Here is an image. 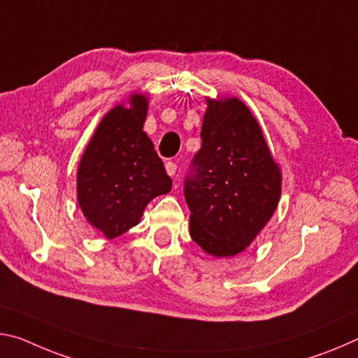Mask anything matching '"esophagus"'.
<instances>
[{"mask_svg": "<svg viewBox=\"0 0 358 358\" xmlns=\"http://www.w3.org/2000/svg\"><path fill=\"white\" fill-rule=\"evenodd\" d=\"M165 168H166V173H168L169 176H171V178L176 174V169H178V166H176L174 162H166Z\"/></svg>", "mask_w": 358, "mask_h": 358, "instance_id": "esophagus-1", "label": "esophagus"}]
</instances>
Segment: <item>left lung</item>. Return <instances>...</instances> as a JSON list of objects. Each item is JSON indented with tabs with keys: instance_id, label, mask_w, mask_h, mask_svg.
Masks as SVG:
<instances>
[{
	"instance_id": "obj_1",
	"label": "left lung",
	"mask_w": 358,
	"mask_h": 358,
	"mask_svg": "<svg viewBox=\"0 0 358 358\" xmlns=\"http://www.w3.org/2000/svg\"><path fill=\"white\" fill-rule=\"evenodd\" d=\"M201 149L184 180L190 236L214 257H233L254 241L280 196V171L260 125L238 98L208 101Z\"/></svg>"
}]
</instances>
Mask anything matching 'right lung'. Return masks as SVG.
Segmentation results:
<instances>
[{
    "mask_svg": "<svg viewBox=\"0 0 358 358\" xmlns=\"http://www.w3.org/2000/svg\"><path fill=\"white\" fill-rule=\"evenodd\" d=\"M145 115L148 99L131 95L130 108L120 104L104 115L80 158L79 206L109 239L138 225L152 198L173 187L162 158L143 131Z\"/></svg>",
    "mask_w": 358,
    "mask_h": 358,
    "instance_id": "1",
    "label": "right lung"
}]
</instances>
